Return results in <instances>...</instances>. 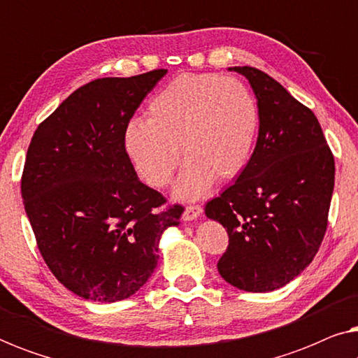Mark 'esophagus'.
I'll list each match as a JSON object with an SVG mask.
<instances>
[{
    "mask_svg": "<svg viewBox=\"0 0 358 358\" xmlns=\"http://www.w3.org/2000/svg\"><path fill=\"white\" fill-rule=\"evenodd\" d=\"M202 212H203V208L200 207V205H187L182 213V218L185 220V222H192V220L200 217V213Z\"/></svg>",
    "mask_w": 358,
    "mask_h": 358,
    "instance_id": "34e87169",
    "label": "esophagus"
}]
</instances>
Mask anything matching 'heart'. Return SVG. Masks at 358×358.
<instances>
[{
	"instance_id": "heart-1",
	"label": "heart",
	"mask_w": 358,
	"mask_h": 358,
	"mask_svg": "<svg viewBox=\"0 0 358 358\" xmlns=\"http://www.w3.org/2000/svg\"><path fill=\"white\" fill-rule=\"evenodd\" d=\"M259 131V107L241 81L185 73L150 102L148 120L125 130V148L148 185L163 189L187 161L176 194L197 199L213 179L238 178L251 159Z\"/></svg>"
}]
</instances>
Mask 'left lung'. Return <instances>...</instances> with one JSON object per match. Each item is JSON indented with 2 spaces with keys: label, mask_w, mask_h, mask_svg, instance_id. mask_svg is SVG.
Returning a JSON list of instances; mask_svg holds the SVG:
<instances>
[{
  "label": "left lung",
  "mask_w": 358,
  "mask_h": 358,
  "mask_svg": "<svg viewBox=\"0 0 358 358\" xmlns=\"http://www.w3.org/2000/svg\"><path fill=\"white\" fill-rule=\"evenodd\" d=\"M251 83L259 135L246 169L205 215L227 228L218 272L246 292L277 290L310 266L327 229L334 156L310 107L252 66L229 68Z\"/></svg>",
  "instance_id": "left-lung-1"
}]
</instances>
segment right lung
Returning <instances> with one entry per match:
<instances>
[{"instance_id": "add662e5", "label": "right lung", "mask_w": 358, "mask_h": 358, "mask_svg": "<svg viewBox=\"0 0 358 358\" xmlns=\"http://www.w3.org/2000/svg\"><path fill=\"white\" fill-rule=\"evenodd\" d=\"M166 73L78 87L29 145L21 192L37 248L57 280L86 300L138 292L158 264L161 234L184 212L136 178L125 150L130 119Z\"/></svg>"}]
</instances>
